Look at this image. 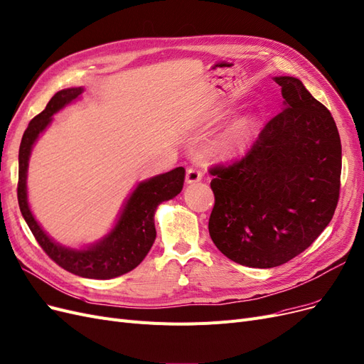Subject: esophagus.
<instances>
[{
    "label": "esophagus",
    "instance_id": "esophagus-1",
    "mask_svg": "<svg viewBox=\"0 0 364 364\" xmlns=\"http://www.w3.org/2000/svg\"><path fill=\"white\" fill-rule=\"evenodd\" d=\"M200 178H202V172L198 169V168H188L187 171H186V181L188 183V184H192V183H198V181H200Z\"/></svg>",
    "mask_w": 364,
    "mask_h": 364
}]
</instances>
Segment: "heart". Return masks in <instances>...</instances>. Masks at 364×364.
Returning a JSON list of instances; mask_svg holds the SVG:
<instances>
[{"instance_id":"obj_1","label":"heart","mask_w":364,"mask_h":364,"mask_svg":"<svg viewBox=\"0 0 364 364\" xmlns=\"http://www.w3.org/2000/svg\"><path fill=\"white\" fill-rule=\"evenodd\" d=\"M250 135V123H242L240 124L238 128H235L230 134H228L221 143L218 144V147L223 151H235L241 149V146L245 143V139Z\"/></svg>"}]
</instances>
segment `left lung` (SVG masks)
Here are the masks:
<instances>
[{
	"instance_id": "left-lung-1",
	"label": "left lung",
	"mask_w": 364,
	"mask_h": 364,
	"mask_svg": "<svg viewBox=\"0 0 364 364\" xmlns=\"http://www.w3.org/2000/svg\"><path fill=\"white\" fill-rule=\"evenodd\" d=\"M284 109L248 151L210 169L215 198L208 230L242 266L275 267L305 251L339 200L342 147L336 123L296 77H275Z\"/></svg>"
}]
</instances>
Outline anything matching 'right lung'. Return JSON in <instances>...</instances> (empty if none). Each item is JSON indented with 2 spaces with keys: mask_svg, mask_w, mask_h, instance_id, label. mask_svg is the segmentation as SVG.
Returning <instances> with one entry per match:
<instances>
[{
  "mask_svg": "<svg viewBox=\"0 0 364 364\" xmlns=\"http://www.w3.org/2000/svg\"><path fill=\"white\" fill-rule=\"evenodd\" d=\"M82 87L59 90L43 112L29 122L19 149L18 200L21 213L37 242L56 264L65 271L93 279H109L129 272L144 260L156 240L154 211L159 203L176 198L183 188L186 171L178 166L169 172L149 178L136 186L126 200L116 226L105 238L87 248L74 250L56 244L40 228L29 210L26 196V172L31 150L38 135L52 122V116L60 108L82 95Z\"/></svg>",
  "mask_w": 364,
  "mask_h": 364,
  "instance_id": "right-lung-1",
  "label": "right lung"
}]
</instances>
